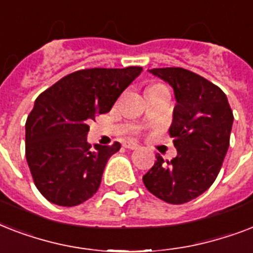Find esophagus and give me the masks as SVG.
Wrapping results in <instances>:
<instances>
[{"mask_svg": "<svg viewBox=\"0 0 253 253\" xmlns=\"http://www.w3.org/2000/svg\"><path fill=\"white\" fill-rule=\"evenodd\" d=\"M123 147L127 150H138L139 144L135 142H123Z\"/></svg>", "mask_w": 253, "mask_h": 253, "instance_id": "1", "label": "esophagus"}]
</instances>
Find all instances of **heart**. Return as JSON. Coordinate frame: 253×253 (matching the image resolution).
I'll use <instances>...</instances> for the list:
<instances>
[{
	"label": "heart",
	"mask_w": 253,
	"mask_h": 253,
	"mask_svg": "<svg viewBox=\"0 0 253 253\" xmlns=\"http://www.w3.org/2000/svg\"><path fill=\"white\" fill-rule=\"evenodd\" d=\"M156 87H164V85H163V84H154V85H151L150 89H156Z\"/></svg>",
	"instance_id": "1"
}]
</instances>
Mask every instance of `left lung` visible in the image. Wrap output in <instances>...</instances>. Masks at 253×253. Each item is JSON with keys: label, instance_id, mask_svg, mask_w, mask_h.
I'll return each mask as SVG.
<instances>
[{"label": "left lung", "instance_id": "1", "mask_svg": "<svg viewBox=\"0 0 253 253\" xmlns=\"http://www.w3.org/2000/svg\"><path fill=\"white\" fill-rule=\"evenodd\" d=\"M150 72L174 90L177 103L169 135L177 156L164 162L158 155L143 182L164 202L186 204L215 181L230 146L234 114L223 90L205 77L180 67Z\"/></svg>", "mask_w": 253, "mask_h": 253}]
</instances>
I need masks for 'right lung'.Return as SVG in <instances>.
Listing matches in <instances>:
<instances>
[{
    "instance_id": "right-lung-1",
    "label": "right lung",
    "mask_w": 253,
    "mask_h": 253,
    "mask_svg": "<svg viewBox=\"0 0 253 253\" xmlns=\"http://www.w3.org/2000/svg\"><path fill=\"white\" fill-rule=\"evenodd\" d=\"M142 67L89 68L69 73L38 95L26 121V160L42 196L76 206L98 190L107 160L121 144L86 142L87 122L111 107Z\"/></svg>"
}]
</instances>
